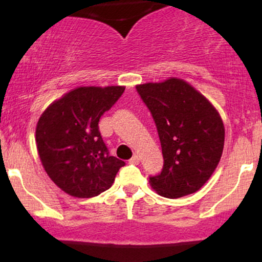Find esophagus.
Masks as SVG:
<instances>
[{
	"mask_svg": "<svg viewBox=\"0 0 262 262\" xmlns=\"http://www.w3.org/2000/svg\"><path fill=\"white\" fill-rule=\"evenodd\" d=\"M139 162H140V159H139V156H138V155H134L133 158L129 160V164H130V165H138Z\"/></svg>",
	"mask_w": 262,
	"mask_h": 262,
	"instance_id": "1",
	"label": "esophagus"
}]
</instances>
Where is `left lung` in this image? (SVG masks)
Here are the masks:
<instances>
[{"label":"left lung","instance_id":"obj_1","mask_svg":"<svg viewBox=\"0 0 262 262\" xmlns=\"http://www.w3.org/2000/svg\"><path fill=\"white\" fill-rule=\"evenodd\" d=\"M152 114L160 138L164 167L150 177L151 188L166 198L194 193L217 169L224 148L221 114L185 80L137 85Z\"/></svg>","mask_w":262,"mask_h":262}]
</instances>
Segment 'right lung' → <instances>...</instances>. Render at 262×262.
<instances>
[{
  "label": "right lung",
  "mask_w": 262,
  "mask_h": 262,
  "mask_svg": "<svg viewBox=\"0 0 262 262\" xmlns=\"http://www.w3.org/2000/svg\"><path fill=\"white\" fill-rule=\"evenodd\" d=\"M124 86H81L41 113L35 144L45 172L68 194L91 198L112 186L124 161L110 156L98 122Z\"/></svg>",
  "instance_id": "right-lung-1"
}]
</instances>
